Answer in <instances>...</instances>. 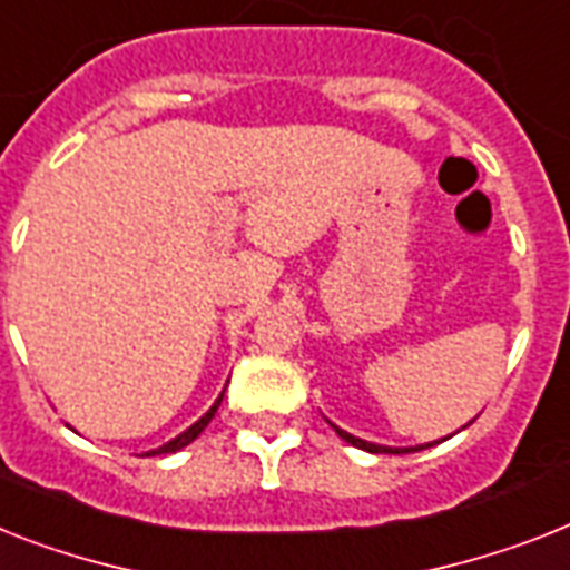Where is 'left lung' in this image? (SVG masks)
<instances>
[{"instance_id": "obj_1", "label": "left lung", "mask_w": 570, "mask_h": 570, "mask_svg": "<svg viewBox=\"0 0 570 570\" xmlns=\"http://www.w3.org/2000/svg\"><path fill=\"white\" fill-rule=\"evenodd\" d=\"M337 431V436H341V440H346V443L350 445H355V449H364V451H373V454H404V451H422V449H428V445H420V449H387V445H375V443H366V440H358V436H352V434H346V431H341V428H335Z\"/></svg>"}]
</instances>
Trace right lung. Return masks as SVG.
Returning a JSON list of instances; mask_svg holds the SVG:
<instances>
[{"mask_svg": "<svg viewBox=\"0 0 570 570\" xmlns=\"http://www.w3.org/2000/svg\"><path fill=\"white\" fill-rule=\"evenodd\" d=\"M220 399H224V393H220V396H218V402L212 404V407H209V413H206V416H200V420H197L195 425L189 428V431H183V434L177 436V440H171V443H166V445H159V449H157V451H150V454H171V451H180V449H186V445H189L191 440H197V436H200V431H204V428L209 425V422H212V416H215V411H218ZM150 454H148V458H150Z\"/></svg>", "mask_w": 570, "mask_h": 570, "instance_id": "right-lung-1", "label": "right lung"}]
</instances>
